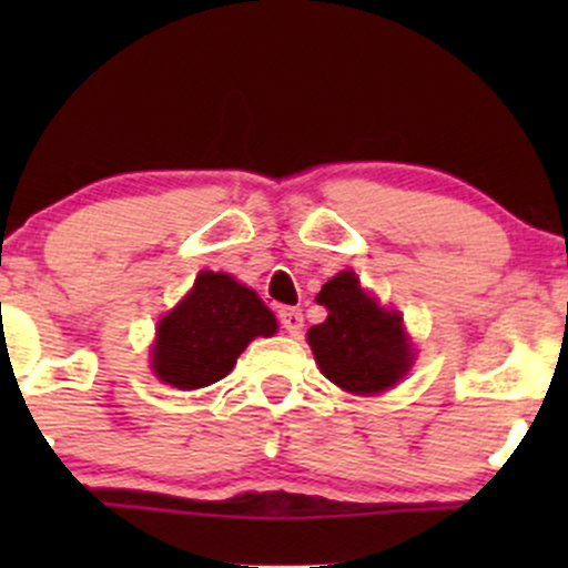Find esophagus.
I'll use <instances>...</instances> for the list:
<instances>
[{
    "label": "esophagus",
    "mask_w": 568,
    "mask_h": 568,
    "mask_svg": "<svg viewBox=\"0 0 568 568\" xmlns=\"http://www.w3.org/2000/svg\"><path fill=\"white\" fill-rule=\"evenodd\" d=\"M277 317H280V325H283V328L288 331V334L296 336L298 331H302V325H304L302 310H293V306H283V310L277 312Z\"/></svg>",
    "instance_id": "esophagus-1"
}]
</instances>
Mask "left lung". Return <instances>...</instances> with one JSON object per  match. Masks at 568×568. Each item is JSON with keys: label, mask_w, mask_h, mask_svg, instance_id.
Returning <instances> with one entry per match:
<instances>
[{"label": "left lung", "mask_w": 568, "mask_h": 568, "mask_svg": "<svg viewBox=\"0 0 568 568\" xmlns=\"http://www.w3.org/2000/svg\"><path fill=\"white\" fill-rule=\"evenodd\" d=\"M317 304L328 310V317L306 331V342L323 376L336 387L352 395H379L414 366L400 312L384 310L368 296L355 272L331 277L317 293Z\"/></svg>", "instance_id": "obj_1"}]
</instances>
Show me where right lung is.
Masks as SVG:
<instances>
[{
	"label": "right lung",
	"instance_id": "right-lung-1",
	"mask_svg": "<svg viewBox=\"0 0 568 568\" xmlns=\"http://www.w3.org/2000/svg\"><path fill=\"white\" fill-rule=\"evenodd\" d=\"M277 321L258 293L224 272H200L192 291L158 323L152 368L171 387L200 389L224 379L256 336Z\"/></svg>",
	"mask_w": 568,
	"mask_h": 568
}]
</instances>
